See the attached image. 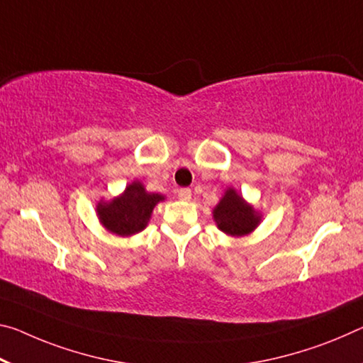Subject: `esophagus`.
<instances>
[{"mask_svg":"<svg viewBox=\"0 0 363 363\" xmlns=\"http://www.w3.org/2000/svg\"><path fill=\"white\" fill-rule=\"evenodd\" d=\"M177 197H179L181 200H191L192 191H191V189H187V187L179 189V191H177Z\"/></svg>","mask_w":363,"mask_h":363,"instance_id":"34e87169","label":"esophagus"}]
</instances>
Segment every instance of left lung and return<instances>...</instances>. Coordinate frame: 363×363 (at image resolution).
Instances as JSON below:
<instances>
[{
	"label": "left lung",
	"mask_w": 363,
	"mask_h": 363,
	"mask_svg": "<svg viewBox=\"0 0 363 363\" xmlns=\"http://www.w3.org/2000/svg\"><path fill=\"white\" fill-rule=\"evenodd\" d=\"M213 218H215L218 228L229 235L249 234L260 223V216L257 215L255 210L247 205L242 197L235 194L233 189H229L221 202L216 205Z\"/></svg>",
	"instance_id": "obj_1"
}]
</instances>
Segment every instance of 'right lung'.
<instances>
[{
  "instance_id": "obj_1",
  "label": "right lung",
  "mask_w": 363,
  "mask_h": 363,
  "mask_svg": "<svg viewBox=\"0 0 363 363\" xmlns=\"http://www.w3.org/2000/svg\"><path fill=\"white\" fill-rule=\"evenodd\" d=\"M160 200H163V195L148 194L140 182H132L119 199H114L111 203H99L96 211L109 233L132 235L147 226Z\"/></svg>"
}]
</instances>
